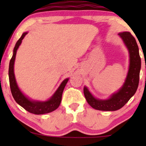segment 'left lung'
I'll list each match as a JSON object with an SVG mask.
<instances>
[{"mask_svg":"<svg viewBox=\"0 0 146 146\" xmlns=\"http://www.w3.org/2000/svg\"><path fill=\"white\" fill-rule=\"evenodd\" d=\"M129 53V67L125 82L117 92L106 100L95 98L86 86L84 88V94L87 102L92 108L103 111H115L124 106L136 93L139 81L141 58L136 40L128 31L119 33Z\"/></svg>","mask_w":146,"mask_h":146,"instance_id":"1","label":"left lung"}]
</instances>
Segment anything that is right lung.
Returning a JSON list of instances; mask_svg holds the SVG:
<instances>
[{
	"label": "right lung",
	"mask_w": 146,
	"mask_h": 146,
	"mask_svg": "<svg viewBox=\"0 0 146 146\" xmlns=\"http://www.w3.org/2000/svg\"><path fill=\"white\" fill-rule=\"evenodd\" d=\"M27 33V31L23 33L20 39L16 42L14 46V51H13V56L9 62V66L10 88H11V94H12V96L15 101L21 106L31 113L35 114V115H43V114H46L53 112V110H56L59 107L62 101V95L64 88L66 86V83L68 82L69 78H66L60 84L58 89L53 93V95L46 101L31 100L22 92V90L20 89L18 86L16 78H15L14 62L18 48L20 45L21 44L23 38H25V36Z\"/></svg>",
	"instance_id": "obj_1"
}]
</instances>
